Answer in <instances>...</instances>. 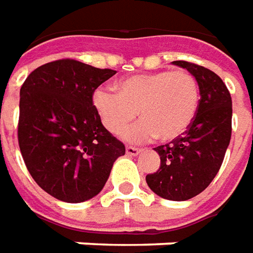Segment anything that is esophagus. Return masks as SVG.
Returning a JSON list of instances; mask_svg holds the SVG:
<instances>
[{
  "instance_id": "obj_1",
  "label": "esophagus",
  "mask_w": 253,
  "mask_h": 253,
  "mask_svg": "<svg viewBox=\"0 0 253 253\" xmlns=\"http://www.w3.org/2000/svg\"><path fill=\"white\" fill-rule=\"evenodd\" d=\"M126 154L128 156H137L139 153H140V149H137V147H133V146H126Z\"/></svg>"
}]
</instances>
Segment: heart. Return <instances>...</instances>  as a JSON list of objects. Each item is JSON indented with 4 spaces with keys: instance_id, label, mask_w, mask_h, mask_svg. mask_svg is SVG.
I'll list each match as a JSON object with an SVG mask.
<instances>
[{
    "instance_id": "1",
    "label": "heart",
    "mask_w": 253,
    "mask_h": 253,
    "mask_svg": "<svg viewBox=\"0 0 253 253\" xmlns=\"http://www.w3.org/2000/svg\"><path fill=\"white\" fill-rule=\"evenodd\" d=\"M93 106L104 128L113 135L121 133L140 114L142 123L128 129L129 140L163 142L182 136L196 118L200 106V88L196 77L186 70H160L136 74L116 84V93L97 89Z\"/></svg>"
}]
</instances>
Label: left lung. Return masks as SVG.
<instances>
[{"label":"left lung","instance_id":"1","mask_svg":"<svg viewBox=\"0 0 253 253\" xmlns=\"http://www.w3.org/2000/svg\"><path fill=\"white\" fill-rule=\"evenodd\" d=\"M196 77L200 106L189 129L170 143L156 147L160 169L146 176L157 196L186 201L210 186L220 169L231 137V96L222 78L203 66L172 62Z\"/></svg>","mask_w":253,"mask_h":253}]
</instances>
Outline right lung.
<instances>
[{
	"label": "right lung",
	"mask_w": 253,
	"mask_h": 253,
	"mask_svg": "<svg viewBox=\"0 0 253 253\" xmlns=\"http://www.w3.org/2000/svg\"><path fill=\"white\" fill-rule=\"evenodd\" d=\"M117 71L74 59L42 64L20 88L17 140L36 183L64 203L97 196L125 146L103 126L93 92Z\"/></svg>",
	"instance_id": "1"
}]
</instances>
